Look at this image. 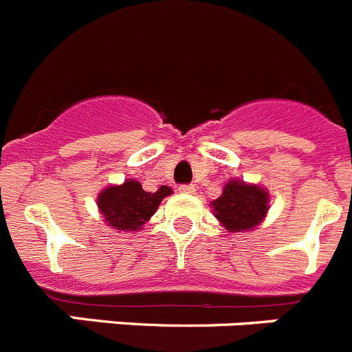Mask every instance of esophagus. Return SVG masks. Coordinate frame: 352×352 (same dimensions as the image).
Segmentation results:
<instances>
[{
    "label": "esophagus",
    "instance_id": "obj_1",
    "mask_svg": "<svg viewBox=\"0 0 352 352\" xmlns=\"http://www.w3.org/2000/svg\"><path fill=\"white\" fill-rule=\"evenodd\" d=\"M179 192H182V194H195V186L194 185H182L179 186Z\"/></svg>",
    "mask_w": 352,
    "mask_h": 352
}]
</instances>
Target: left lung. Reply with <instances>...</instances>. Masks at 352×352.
<instances>
[{
  "label": "left lung",
  "instance_id": "left-lung-1",
  "mask_svg": "<svg viewBox=\"0 0 352 352\" xmlns=\"http://www.w3.org/2000/svg\"><path fill=\"white\" fill-rule=\"evenodd\" d=\"M214 217L226 231L247 232L259 226L270 210V195L259 185H248L239 179H231L213 203Z\"/></svg>",
  "mask_w": 352,
  "mask_h": 352
}]
</instances>
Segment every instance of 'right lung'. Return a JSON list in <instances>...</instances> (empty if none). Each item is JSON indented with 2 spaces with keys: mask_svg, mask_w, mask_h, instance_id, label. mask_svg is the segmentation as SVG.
<instances>
[{
  "mask_svg": "<svg viewBox=\"0 0 352 352\" xmlns=\"http://www.w3.org/2000/svg\"><path fill=\"white\" fill-rule=\"evenodd\" d=\"M173 194L169 186L162 185L157 192L142 190L135 179H126L123 185H111L98 194V210L109 227L118 231H141L157 211L162 199Z\"/></svg>",
  "mask_w": 352,
  "mask_h": 352,
  "instance_id": "1",
  "label": "right lung"
}]
</instances>
